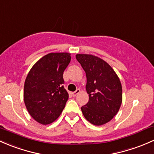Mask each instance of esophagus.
<instances>
[{
    "instance_id": "34e87169",
    "label": "esophagus",
    "mask_w": 154,
    "mask_h": 154,
    "mask_svg": "<svg viewBox=\"0 0 154 154\" xmlns=\"http://www.w3.org/2000/svg\"><path fill=\"white\" fill-rule=\"evenodd\" d=\"M80 92H81V90H79V89H77V90H75V92H72V96H76V95L79 94V93H80Z\"/></svg>"
}]
</instances>
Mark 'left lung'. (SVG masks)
<instances>
[{
    "mask_svg": "<svg viewBox=\"0 0 154 154\" xmlns=\"http://www.w3.org/2000/svg\"><path fill=\"white\" fill-rule=\"evenodd\" d=\"M75 58L87 76L89 101L81 107L82 113L91 124H106L116 115L122 102L119 78L111 66L98 56L77 54Z\"/></svg>",
    "mask_w": 154,
    "mask_h": 154,
    "instance_id": "left-lung-1",
    "label": "left lung"
}]
</instances>
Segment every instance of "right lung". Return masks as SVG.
<instances>
[{
  "label": "right lung",
  "mask_w": 154,
  "mask_h": 154,
  "mask_svg": "<svg viewBox=\"0 0 154 154\" xmlns=\"http://www.w3.org/2000/svg\"><path fill=\"white\" fill-rule=\"evenodd\" d=\"M68 53L43 56L29 70L24 82L23 101L32 117L42 125L55 122L64 110L69 95L63 73L71 60Z\"/></svg>",
  "instance_id": "add662e5"
}]
</instances>
